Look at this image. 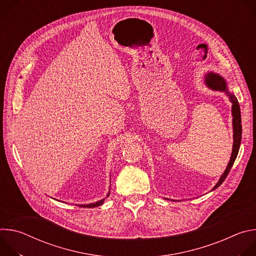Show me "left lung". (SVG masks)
Returning <instances> with one entry per match:
<instances>
[{"mask_svg":"<svg viewBox=\"0 0 256 256\" xmlns=\"http://www.w3.org/2000/svg\"><path fill=\"white\" fill-rule=\"evenodd\" d=\"M204 84L206 85L208 88L214 90V91H221L224 92L230 99L232 103V124H233V146H232V154L230 157V161L224 171V173L221 175L220 179L216 182V184L212 188V190L218 188L220 186L224 180L226 179L227 175L229 174L230 169L232 168L236 157L239 152L240 148V144H241V138H242V126H241V114H240V107L237 98L233 93L229 91L228 88V82L226 79H224L221 75L216 74V72H208L204 75Z\"/></svg>","mask_w":256,"mask_h":256,"instance_id":"8db88e82","label":"left lung"}]
</instances>
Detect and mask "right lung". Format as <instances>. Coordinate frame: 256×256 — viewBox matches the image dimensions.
<instances>
[{"label": "right lung", "mask_w": 256, "mask_h": 256, "mask_svg": "<svg viewBox=\"0 0 256 256\" xmlns=\"http://www.w3.org/2000/svg\"><path fill=\"white\" fill-rule=\"evenodd\" d=\"M109 194H110V190L108 192V194H106V198L107 196H109ZM102 198V200H98V202H92V204H78L79 206H83V208H96V206H101L103 202H104V200H105V198Z\"/></svg>", "instance_id": "obj_1"}]
</instances>
